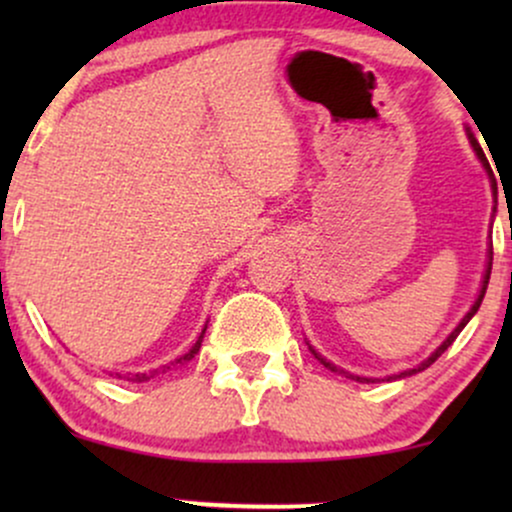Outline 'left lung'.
<instances>
[{
	"label": "left lung",
	"mask_w": 512,
	"mask_h": 512,
	"mask_svg": "<svg viewBox=\"0 0 512 512\" xmlns=\"http://www.w3.org/2000/svg\"><path fill=\"white\" fill-rule=\"evenodd\" d=\"M467 134H469V142H472V149H474V151H477V156H479L481 166H484V168H486V173H489V178H491V187H493V195H496V178H493V173H491V166H489V161H486L484 151H481V146H479V142H477V139H474V134H472V132H469V129H467ZM491 264H493V248L489 250V262H486V272H484V281H481V291H479L477 301H474V305H472V308H469V313L462 317V322H460V325H457V327H455V330H452V332H450V337H448V339H445V342H443V344H440V346H438V349H436V351H433V354H431V356H428L424 363H419V366H416V368H409V370H404V373H399V375H395V378H407V375H414V373H419V370H426L428 366H431V363H433V361H436V358H438L440 354H443V351H445V349H448V346H450L452 342H455V339H457V334H460V332L464 330V325H467V322H469V320H472V317H474V313H477V310H479V305H481V301H484V293H486V286H489V276H491ZM310 351H313V354H315V358H317V361H320V363H322V366H325V368H330V370H334V373H339V368H337V366H334V363H330V361H327V358H322L320 354H317V351L313 349V346H310ZM342 373H344V370H342ZM346 375H349V373H346ZM349 378H351V380H358V383H373V378H361V375H349ZM387 380H392V375H390V378H387Z\"/></svg>",
	"instance_id": "8db88e82"
}]
</instances>
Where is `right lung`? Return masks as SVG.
<instances>
[{
    "label": "right lung",
    "mask_w": 512,
    "mask_h": 512,
    "mask_svg": "<svg viewBox=\"0 0 512 512\" xmlns=\"http://www.w3.org/2000/svg\"><path fill=\"white\" fill-rule=\"evenodd\" d=\"M204 330H207V327H204ZM204 330H202V334H199V339L195 342V346H192L190 351H187L185 356H180V358H175V363H170V366H178V363H187L190 361V358H195V354L199 351V346H202V339H204ZM170 366H163V370L166 368H170ZM158 373V370H154V373H137V375H129L127 380H132V383H144V380H149V378H154V375Z\"/></svg>",
    "instance_id": "1"
}]
</instances>
